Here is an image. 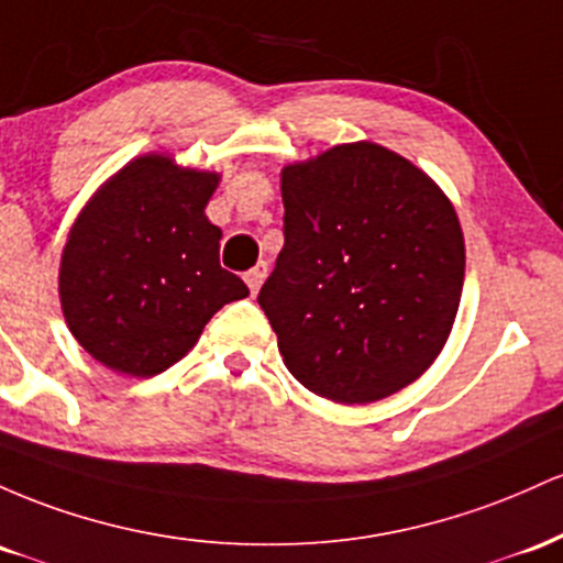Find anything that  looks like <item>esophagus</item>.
Instances as JSON below:
<instances>
[{
  "instance_id": "34e87169",
  "label": "esophagus",
  "mask_w": 563,
  "mask_h": 563,
  "mask_svg": "<svg viewBox=\"0 0 563 563\" xmlns=\"http://www.w3.org/2000/svg\"><path fill=\"white\" fill-rule=\"evenodd\" d=\"M265 276H268V263H257L255 268H250L247 274H244V282H247V287L252 292H257V289L263 287Z\"/></svg>"
}]
</instances>
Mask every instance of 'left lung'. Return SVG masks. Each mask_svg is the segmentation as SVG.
<instances>
[{
    "label": "left lung",
    "mask_w": 563,
    "mask_h": 563,
    "mask_svg": "<svg viewBox=\"0 0 563 563\" xmlns=\"http://www.w3.org/2000/svg\"><path fill=\"white\" fill-rule=\"evenodd\" d=\"M282 199L284 247L257 302L295 380L338 404L418 380L463 295L452 201L412 162L366 141L287 164Z\"/></svg>",
    "instance_id": "obj_1"
}]
</instances>
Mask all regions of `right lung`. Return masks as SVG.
<instances>
[{"mask_svg": "<svg viewBox=\"0 0 563 563\" xmlns=\"http://www.w3.org/2000/svg\"><path fill=\"white\" fill-rule=\"evenodd\" d=\"M218 173L145 154L87 201L60 257V306L79 345L113 372L151 377L180 362L247 284L220 268L205 207Z\"/></svg>", "mask_w": 563, "mask_h": 563, "instance_id": "right-lung-1", "label": "right lung"}]
</instances>
